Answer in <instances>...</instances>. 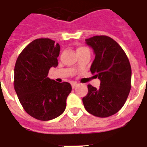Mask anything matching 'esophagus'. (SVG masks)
<instances>
[{
  "label": "esophagus",
  "mask_w": 147,
  "mask_h": 147,
  "mask_svg": "<svg viewBox=\"0 0 147 147\" xmlns=\"http://www.w3.org/2000/svg\"><path fill=\"white\" fill-rule=\"evenodd\" d=\"M78 86V84L76 82H73L72 84H71V87H72V88H75L76 87H77Z\"/></svg>",
  "instance_id": "34e87169"
}]
</instances>
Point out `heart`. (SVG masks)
I'll return each instance as SVG.
<instances>
[{"label":"heart","mask_w":147,"mask_h":147,"mask_svg":"<svg viewBox=\"0 0 147 147\" xmlns=\"http://www.w3.org/2000/svg\"><path fill=\"white\" fill-rule=\"evenodd\" d=\"M87 49V48H85V47H79L77 49V52H79V51L82 50V49Z\"/></svg>","instance_id":"1"}]
</instances>
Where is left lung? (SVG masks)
<instances>
[{
	"instance_id": "8db88e82",
	"label": "left lung",
	"mask_w": 147,
	"mask_h": 147,
	"mask_svg": "<svg viewBox=\"0 0 147 147\" xmlns=\"http://www.w3.org/2000/svg\"><path fill=\"white\" fill-rule=\"evenodd\" d=\"M95 57L90 71L100 81L99 88L88 84V93L82 98L87 112L98 117L116 114L124 106L131 88V67L122 47L106 36L85 39Z\"/></svg>"
}]
</instances>
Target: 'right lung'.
<instances>
[{
    "label": "right lung",
    "instance_id": "add662e5",
    "mask_svg": "<svg viewBox=\"0 0 147 147\" xmlns=\"http://www.w3.org/2000/svg\"><path fill=\"white\" fill-rule=\"evenodd\" d=\"M49 38L30 43L19 55L14 67V90L28 114L48 121L61 115L71 92L68 82L59 83L47 77L58 65L60 47Z\"/></svg>",
    "mask_w": 147,
    "mask_h": 147
}]
</instances>
